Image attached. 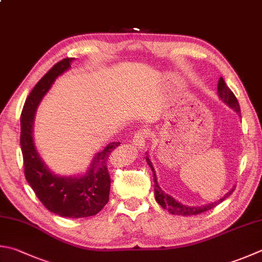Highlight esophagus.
<instances>
[{
  "label": "esophagus",
  "mask_w": 262,
  "mask_h": 262,
  "mask_svg": "<svg viewBox=\"0 0 262 262\" xmlns=\"http://www.w3.org/2000/svg\"><path fill=\"white\" fill-rule=\"evenodd\" d=\"M147 131L146 130H139L137 132V135L135 136L132 140V144L137 148H144L146 144V137H147Z\"/></svg>",
  "instance_id": "esophagus-1"
}]
</instances>
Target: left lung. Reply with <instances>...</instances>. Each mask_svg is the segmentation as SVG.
<instances>
[{
    "instance_id": "left-lung-1",
    "label": "left lung",
    "mask_w": 262,
    "mask_h": 262,
    "mask_svg": "<svg viewBox=\"0 0 262 262\" xmlns=\"http://www.w3.org/2000/svg\"><path fill=\"white\" fill-rule=\"evenodd\" d=\"M218 97L221 101H224L227 106H229L230 108H233V110L237 113L238 115H241V108H239V103L236 99V97L233 92H231L230 89L227 86L226 82L224 81L223 77L219 78L218 81ZM145 159L147 164L149 165V167L152 171V176H154V191H155V200L157 203H159L163 209H165L170 212L171 214H176V215H196V214H200V213H203V212L209 211L211 209L215 208L216 205H219L220 203H223V202L228 199V197L231 195V192L234 191V188H231L227 194L224 195V197H221L220 200L215 201V202H212V203L209 204H205V205H202V206H189V205H185L180 203V202H178L177 200H174L173 197L170 196L169 194H166L165 191H163L162 188L159 185V182H157V177L155 173V170H154V166H152L151 162L149 160V157H148V154L146 152Z\"/></svg>"
}]
</instances>
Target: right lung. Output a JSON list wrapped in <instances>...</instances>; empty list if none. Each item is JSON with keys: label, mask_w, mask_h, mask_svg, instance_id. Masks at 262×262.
I'll use <instances>...</instances> for the list:
<instances>
[{"label": "right lung", "mask_w": 262, "mask_h": 262, "mask_svg": "<svg viewBox=\"0 0 262 262\" xmlns=\"http://www.w3.org/2000/svg\"><path fill=\"white\" fill-rule=\"evenodd\" d=\"M74 60L66 58L56 63L29 93L20 117V146L25 177L37 199L52 213L77 219L96 215L107 204L111 190L108 157L121 142H110L96 152L88 170L77 176L54 173L39 155L33 138L36 110L54 81L70 70Z\"/></svg>", "instance_id": "add662e5"}]
</instances>
